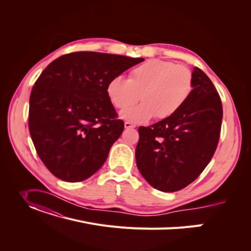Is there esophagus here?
Segmentation results:
<instances>
[{
	"instance_id": "34e87169",
	"label": "esophagus",
	"mask_w": 251,
	"mask_h": 251,
	"mask_svg": "<svg viewBox=\"0 0 251 251\" xmlns=\"http://www.w3.org/2000/svg\"><path fill=\"white\" fill-rule=\"evenodd\" d=\"M124 126H125V128H126V129H132V128H135V125H134V124H132V123H130V122H125V123H124Z\"/></svg>"
}]
</instances>
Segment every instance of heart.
<instances>
[{"mask_svg": "<svg viewBox=\"0 0 251 251\" xmlns=\"http://www.w3.org/2000/svg\"><path fill=\"white\" fill-rule=\"evenodd\" d=\"M192 91V75L188 69L169 61L152 59L137 66L129 79L122 75L112 77L105 94L117 109H125L140 99L141 103L120 113L121 119L143 123L154 116L168 119L186 102Z\"/></svg>", "mask_w": 251, "mask_h": 251, "instance_id": "heart-1", "label": "heart"}]
</instances>
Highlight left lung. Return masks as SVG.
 Here are the masks:
<instances>
[{"label": "left lung", "instance_id": "obj_1", "mask_svg": "<svg viewBox=\"0 0 251 251\" xmlns=\"http://www.w3.org/2000/svg\"><path fill=\"white\" fill-rule=\"evenodd\" d=\"M192 91L172 117L139 127L135 150L142 177L163 192L193 182L207 166L220 138L223 107L213 82L200 68L192 71Z\"/></svg>", "mask_w": 251, "mask_h": 251}]
</instances>
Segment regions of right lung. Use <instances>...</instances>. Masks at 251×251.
Masks as SVG:
<instances>
[{
	"instance_id": "right-lung-1",
	"label": "right lung",
	"mask_w": 251,
	"mask_h": 251,
	"mask_svg": "<svg viewBox=\"0 0 251 251\" xmlns=\"http://www.w3.org/2000/svg\"><path fill=\"white\" fill-rule=\"evenodd\" d=\"M143 61L77 51L54 60L39 75L30 94L28 126L36 152L52 175L79 182L104 164L124 130L105 86Z\"/></svg>"
}]
</instances>
